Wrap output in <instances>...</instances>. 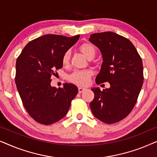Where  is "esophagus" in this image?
Masks as SVG:
<instances>
[{
  "label": "esophagus",
  "mask_w": 157,
  "mask_h": 157,
  "mask_svg": "<svg viewBox=\"0 0 157 157\" xmlns=\"http://www.w3.org/2000/svg\"><path fill=\"white\" fill-rule=\"evenodd\" d=\"M78 93H82V92L83 91H85L86 90V89L85 88H82V87H78Z\"/></svg>",
  "instance_id": "esophagus-1"
}]
</instances>
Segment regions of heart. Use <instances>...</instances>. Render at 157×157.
I'll return each instance as SVG.
<instances>
[{
    "mask_svg": "<svg viewBox=\"0 0 157 157\" xmlns=\"http://www.w3.org/2000/svg\"><path fill=\"white\" fill-rule=\"evenodd\" d=\"M79 50L87 59H93L96 54V48L94 44L89 42L83 43L79 46ZM70 60V51H66L62 56V63L67 65ZM93 72L91 70L76 71L68 77V81L74 84L83 86L89 83Z\"/></svg>",
    "mask_w": 157,
    "mask_h": 157,
    "instance_id": "b5f03b06",
    "label": "heart"
}]
</instances>
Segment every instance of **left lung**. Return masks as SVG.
I'll return each instance as SVG.
<instances>
[{
	"label": "left lung",
	"instance_id": "1",
	"mask_svg": "<svg viewBox=\"0 0 157 157\" xmlns=\"http://www.w3.org/2000/svg\"><path fill=\"white\" fill-rule=\"evenodd\" d=\"M89 40L103 57L96 83L110 84L103 91L91 89L94 98L90 108L100 121L116 123L129 114L138 99L144 82L142 60L129 40L113 32L91 34Z\"/></svg>",
	"mask_w": 157,
	"mask_h": 157
}]
</instances>
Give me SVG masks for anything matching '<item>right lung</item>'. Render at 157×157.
<instances>
[{
    "instance_id": "1",
    "label": "right lung",
    "mask_w": 157,
    "mask_h": 157,
    "mask_svg": "<svg viewBox=\"0 0 157 157\" xmlns=\"http://www.w3.org/2000/svg\"><path fill=\"white\" fill-rule=\"evenodd\" d=\"M79 37L42 36L30 41L16 60L17 89L25 110L38 123L50 125L63 119L78 94V88L72 83L52 87L51 77L63 67V53Z\"/></svg>"
}]
</instances>
